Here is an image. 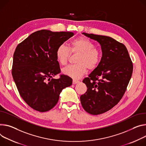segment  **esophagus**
I'll list each match as a JSON object with an SVG mask.
<instances>
[{"label":"esophagus","mask_w":146,"mask_h":146,"mask_svg":"<svg viewBox=\"0 0 146 146\" xmlns=\"http://www.w3.org/2000/svg\"><path fill=\"white\" fill-rule=\"evenodd\" d=\"M79 83V81H78V80H73V84H77V83Z\"/></svg>","instance_id":"34e87169"}]
</instances>
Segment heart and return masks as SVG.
Instances as JSON below:
<instances>
[{"label": "heart", "mask_w": 146, "mask_h": 146, "mask_svg": "<svg viewBox=\"0 0 146 146\" xmlns=\"http://www.w3.org/2000/svg\"><path fill=\"white\" fill-rule=\"evenodd\" d=\"M71 54H78L76 64L66 66L62 73L74 80L80 78L87 72V69L94 70L98 66L101 52L95 46L94 44L85 37L76 38L70 44L69 48L64 44L58 46L56 51L58 62L64 65L68 63Z\"/></svg>", "instance_id": "obj_1"}]
</instances>
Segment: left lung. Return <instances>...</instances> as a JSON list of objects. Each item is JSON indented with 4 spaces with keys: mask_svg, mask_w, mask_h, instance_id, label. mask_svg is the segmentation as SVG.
<instances>
[{
    "mask_svg": "<svg viewBox=\"0 0 146 146\" xmlns=\"http://www.w3.org/2000/svg\"><path fill=\"white\" fill-rule=\"evenodd\" d=\"M83 34L100 44L102 56L97 68L83 81L87 90L80 101L86 112L100 115L122 99L133 73V63L122 43L108 36Z\"/></svg>",
    "mask_w": 146,
    "mask_h": 146,
    "instance_id": "left-lung-1",
    "label": "left lung"
}]
</instances>
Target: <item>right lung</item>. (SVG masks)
Segmentation results:
<instances>
[{"instance_id":"1","label":"right lung","mask_w":146,"mask_h":146,"mask_svg":"<svg viewBox=\"0 0 146 146\" xmlns=\"http://www.w3.org/2000/svg\"><path fill=\"white\" fill-rule=\"evenodd\" d=\"M74 35L72 32L42 30L33 33L16 47L11 73L19 94L31 108L41 112L54 108L62 90L72 79L60 73L56 51Z\"/></svg>"}]
</instances>
